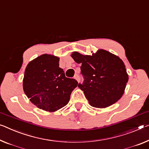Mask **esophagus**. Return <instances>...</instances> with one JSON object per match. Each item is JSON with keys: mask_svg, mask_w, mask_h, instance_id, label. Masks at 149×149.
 <instances>
[{"mask_svg": "<svg viewBox=\"0 0 149 149\" xmlns=\"http://www.w3.org/2000/svg\"><path fill=\"white\" fill-rule=\"evenodd\" d=\"M74 79H76L78 82H79V81H80V77H79V75H78V74L75 75V76H74Z\"/></svg>", "mask_w": 149, "mask_h": 149, "instance_id": "obj_1", "label": "esophagus"}]
</instances>
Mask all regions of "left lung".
I'll list each match as a JSON object with an SVG mask.
<instances>
[{"instance_id": "1", "label": "left lung", "mask_w": 149, "mask_h": 149, "mask_svg": "<svg viewBox=\"0 0 149 149\" xmlns=\"http://www.w3.org/2000/svg\"><path fill=\"white\" fill-rule=\"evenodd\" d=\"M71 56L76 63L81 64L84 81L78 86L91 106L106 108L122 97L129 75L119 57L102 49L92 55L73 52Z\"/></svg>"}]
</instances>
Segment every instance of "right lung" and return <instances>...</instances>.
Masks as SVG:
<instances>
[{"label": "right lung", "instance_id": "add662e5", "mask_svg": "<svg viewBox=\"0 0 149 149\" xmlns=\"http://www.w3.org/2000/svg\"><path fill=\"white\" fill-rule=\"evenodd\" d=\"M78 82L65 77L59 58L44 54L30 62L23 79V90L38 108L54 112L68 104Z\"/></svg>", "mask_w": 149, "mask_h": 149}]
</instances>
